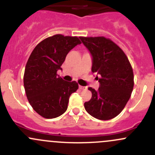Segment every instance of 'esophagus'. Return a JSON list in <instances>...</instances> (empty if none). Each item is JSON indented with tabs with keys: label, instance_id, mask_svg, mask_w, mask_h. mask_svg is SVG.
<instances>
[{
	"label": "esophagus",
	"instance_id": "1",
	"mask_svg": "<svg viewBox=\"0 0 155 155\" xmlns=\"http://www.w3.org/2000/svg\"><path fill=\"white\" fill-rule=\"evenodd\" d=\"M79 88L80 89V90H84V89H86V87H84V86H82V85H79Z\"/></svg>",
	"mask_w": 155,
	"mask_h": 155
}]
</instances>
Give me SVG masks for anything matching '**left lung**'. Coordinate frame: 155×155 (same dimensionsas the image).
Listing matches in <instances>:
<instances>
[{"mask_svg": "<svg viewBox=\"0 0 155 155\" xmlns=\"http://www.w3.org/2000/svg\"><path fill=\"white\" fill-rule=\"evenodd\" d=\"M92 55L91 71L100 77V87L84 104L85 110L94 118L109 120L124 109L134 88V72L125 53L110 39L104 37H80Z\"/></svg>", "mask_w": 155, "mask_h": 155, "instance_id": "1", "label": "left lung"}]
</instances>
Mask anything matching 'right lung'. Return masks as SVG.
I'll list each match as a JSON object with an SVG mask.
<instances>
[{"label": "right lung", "mask_w": 155, "mask_h": 155, "mask_svg": "<svg viewBox=\"0 0 155 155\" xmlns=\"http://www.w3.org/2000/svg\"><path fill=\"white\" fill-rule=\"evenodd\" d=\"M78 44L81 41L77 37L55 34L39 43L30 55L25 70V90L29 104L43 118L64 113L70 96L79 87L76 81L67 82L57 74L67 54Z\"/></svg>", "instance_id": "add662e5"}]
</instances>
